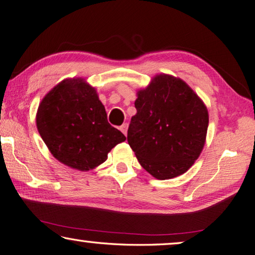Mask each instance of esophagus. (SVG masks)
Wrapping results in <instances>:
<instances>
[{"instance_id":"34e87169","label":"esophagus","mask_w":255,"mask_h":255,"mask_svg":"<svg viewBox=\"0 0 255 255\" xmlns=\"http://www.w3.org/2000/svg\"><path fill=\"white\" fill-rule=\"evenodd\" d=\"M128 123H123L122 124V126L121 127H120V129H121V131L123 132V134H124V135H126L127 136V134H128Z\"/></svg>"}]
</instances>
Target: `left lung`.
<instances>
[{"mask_svg":"<svg viewBox=\"0 0 255 255\" xmlns=\"http://www.w3.org/2000/svg\"><path fill=\"white\" fill-rule=\"evenodd\" d=\"M136 95L128 142L137 161L158 180L183 174L204 147L209 127L204 102L183 80L164 73Z\"/></svg>","mask_w":255,"mask_h":255,"instance_id":"left-lung-1","label":"left lung"}]
</instances>
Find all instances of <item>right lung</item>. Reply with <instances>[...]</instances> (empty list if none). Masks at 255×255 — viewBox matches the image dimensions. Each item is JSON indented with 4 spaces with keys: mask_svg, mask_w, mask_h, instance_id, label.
Segmentation results:
<instances>
[{
    "mask_svg": "<svg viewBox=\"0 0 255 255\" xmlns=\"http://www.w3.org/2000/svg\"><path fill=\"white\" fill-rule=\"evenodd\" d=\"M36 128L57 161L82 172L102 164L127 140L108 122L97 90L82 78L61 81L42 99Z\"/></svg>",
    "mask_w": 255,
    "mask_h": 255,
    "instance_id": "add662e5",
    "label": "right lung"
}]
</instances>
